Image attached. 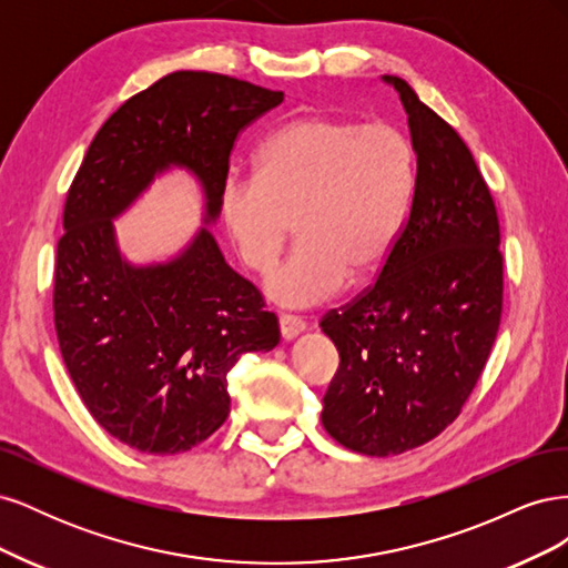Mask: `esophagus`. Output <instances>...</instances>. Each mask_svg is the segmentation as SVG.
<instances>
[{
	"label": "esophagus",
	"mask_w": 568,
	"mask_h": 568,
	"mask_svg": "<svg viewBox=\"0 0 568 568\" xmlns=\"http://www.w3.org/2000/svg\"><path fill=\"white\" fill-rule=\"evenodd\" d=\"M280 332H282V338L291 341V338H296L298 334L305 332V322L301 317H294V315H282L280 317Z\"/></svg>",
	"instance_id": "34e87169"
}]
</instances>
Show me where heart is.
<instances>
[{
  "instance_id": "1",
  "label": "heart",
  "mask_w": 568,
  "mask_h": 568,
  "mask_svg": "<svg viewBox=\"0 0 568 568\" xmlns=\"http://www.w3.org/2000/svg\"><path fill=\"white\" fill-rule=\"evenodd\" d=\"M415 184V149L390 123L303 115L257 151L255 178L220 189L239 261L265 274L296 227L298 248L265 288L288 307L317 305L386 267Z\"/></svg>"
}]
</instances>
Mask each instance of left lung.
I'll list each match as a JSON object with an SVG mask.
<instances>
[{
	"label": "left lung",
	"mask_w": 568,
	"mask_h": 568,
	"mask_svg": "<svg viewBox=\"0 0 568 568\" xmlns=\"http://www.w3.org/2000/svg\"><path fill=\"white\" fill-rule=\"evenodd\" d=\"M384 80L417 156L409 213L376 282L320 322L341 357L322 424L369 457L419 448L457 419L503 315L500 222L471 151L403 78Z\"/></svg>",
	"instance_id": "obj_1"
}]
</instances>
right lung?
Returning a JSON list of instances; mask_svg holds the SVG:
<instances>
[{"label": "right lung", "mask_w": 568, "mask_h": 568, "mask_svg": "<svg viewBox=\"0 0 568 568\" xmlns=\"http://www.w3.org/2000/svg\"><path fill=\"white\" fill-rule=\"evenodd\" d=\"M284 92L178 71L130 97L92 140L68 189L54 324L68 374L97 424L146 455L192 450L230 415L227 374L280 343L274 313L201 227L168 263L132 265L113 220L170 168L194 173L211 225L239 132Z\"/></svg>", "instance_id": "add662e5"}]
</instances>
